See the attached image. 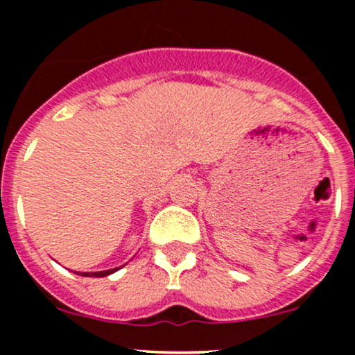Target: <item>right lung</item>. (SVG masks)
<instances>
[{"label":"right lung","mask_w":355,"mask_h":355,"mask_svg":"<svg viewBox=\"0 0 355 355\" xmlns=\"http://www.w3.org/2000/svg\"><path fill=\"white\" fill-rule=\"evenodd\" d=\"M118 268H114V270H106V271H98V273H82L84 275V277H98V278H101V277H108V275H111V273H114V271H116Z\"/></svg>","instance_id":"add662e5"}]
</instances>
